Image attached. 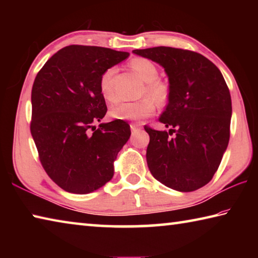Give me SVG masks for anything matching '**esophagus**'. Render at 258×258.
I'll use <instances>...</instances> for the list:
<instances>
[{"label":"esophagus","mask_w":258,"mask_h":258,"mask_svg":"<svg viewBox=\"0 0 258 258\" xmlns=\"http://www.w3.org/2000/svg\"><path fill=\"white\" fill-rule=\"evenodd\" d=\"M131 131H132V133L138 132V131H141V126L139 124H131Z\"/></svg>","instance_id":"34e87169"}]
</instances>
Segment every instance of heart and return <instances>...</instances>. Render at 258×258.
Instances as JSON below:
<instances>
[{"label": "heart", "instance_id": "1", "mask_svg": "<svg viewBox=\"0 0 258 258\" xmlns=\"http://www.w3.org/2000/svg\"><path fill=\"white\" fill-rule=\"evenodd\" d=\"M130 67L146 82L142 95H146L139 101L123 102L117 104L110 110L111 117L121 120H140L154 115L156 103L159 107H165L169 102L172 95L171 83L159 76V69L154 61L137 56L130 61ZM115 67L107 68L99 78L100 93L107 102L115 103L118 101V95L113 86Z\"/></svg>", "mask_w": 258, "mask_h": 258}]
</instances>
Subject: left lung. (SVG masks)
I'll return each instance as SVG.
<instances>
[{"label": "left lung", "instance_id": "8db88e82", "mask_svg": "<svg viewBox=\"0 0 258 258\" xmlns=\"http://www.w3.org/2000/svg\"><path fill=\"white\" fill-rule=\"evenodd\" d=\"M133 52L161 64L172 87L159 118L171 130L145 126L150 137L147 164L152 176L181 192L206 185L230 140L232 104L223 75L211 60L195 51L157 46Z\"/></svg>", "mask_w": 258, "mask_h": 258}]
</instances>
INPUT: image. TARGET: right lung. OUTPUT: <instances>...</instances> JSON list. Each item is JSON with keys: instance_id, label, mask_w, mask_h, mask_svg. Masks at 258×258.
I'll return each mask as SVG.
<instances>
[{"instance_id": "obj_1", "label": "right lung", "mask_w": 258, "mask_h": 258, "mask_svg": "<svg viewBox=\"0 0 258 258\" xmlns=\"http://www.w3.org/2000/svg\"><path fill=\"white\" fill-rule=\"evenodd\" d=\"M128 55L107 47L69 45L35 77L30 133L43 168L64 191L90 194L111 180L113 160L131 130L121 119L95 128L107 113L99 78Z\"/></svg>"}]
</instances>
